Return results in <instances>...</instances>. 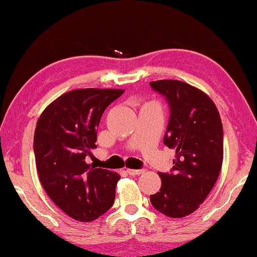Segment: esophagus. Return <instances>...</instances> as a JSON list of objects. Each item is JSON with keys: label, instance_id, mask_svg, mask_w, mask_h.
Returning <instances> with one entry per match:
<instances>
[{"label": "esophagus", "instance_id": "34e87169", "mask_svg": "<svg viewBox=\"0 0 257 257\" xmlns=\"http://www.w3.org/2000/svg\"><path fill=\"white\" fill-rule=\"evenodd\" d=\"M126 172L128 173V175L131 176H137V175H141V173L144 172V170L141 169V170H133V169H127L126 170Z\"/></svg>", "mask_w": 257, "mask_h": 257}]
</instances>
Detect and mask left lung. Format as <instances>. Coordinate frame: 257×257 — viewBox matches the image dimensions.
Listing matches in <instances>:
<instances>
[{"label": "left lung", "mask_w": 257, "mask_h": 257, "mask_svg": "<svg viewBox=\"0 0 257 257\" xmlns=\"http://www.w3.org/2000/svg\"><path fill=\"white\" fill-rule=\"evenodd\" d=\"M170 108L164 144L176 149L170 172H158L162 186L150 196L153 208L172 218L198 209L217 181L223 162V126L212 100L178 80L150 82Z\"/></svg>", "instance_id": "1"}]
</instances>
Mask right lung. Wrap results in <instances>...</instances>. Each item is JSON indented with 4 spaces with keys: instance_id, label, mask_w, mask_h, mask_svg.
Returning a JSON list of instances; mask_svg holds the SVG:
<instances>
[{
    "instance_id": "1",
    "label": "right lung",
    "mask_w": 257,
    "mask_h": 257,
    "mask_svg": "<svg viewBox=\"0 0 257 257\" xmlns=\"http://www.w3.org/2000/svg\"><path fill=\"white\" fill-rule=\"evenodd\" d=\"M124 89L82 88L67 92L42 112L34 135L40 182L49 198L69 217L94 221L114 203L120 176L86 163L96 148L102 113Z\"/></svg>"
}]
</instances>
